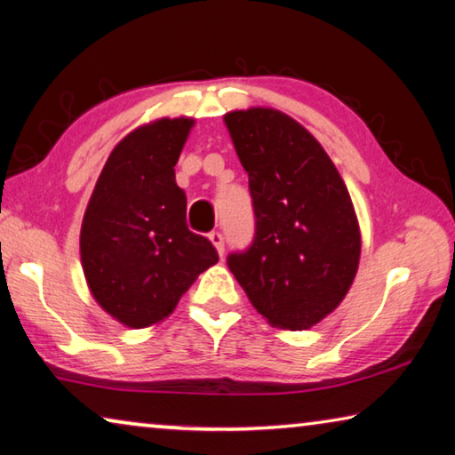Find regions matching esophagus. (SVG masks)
Listing matches in <instances>:
<instances>
[{
  "mask_svg": "<svg viewBox=\"0 0 455 455\" xmlns=\"http://www.w3.org/2000/svg\"><path fill=\"white\" fill-rule=\"evenodd\" d=\"M210 241H212V245L219 251V255L225 253V235L220 233V230H212V233L208 235Z\"/></svg>",
  "mask_w": 455,
  "mask_h": 455,
  "instance_id": "obj_1",
  "label": "esophagus"
}]
</instances>
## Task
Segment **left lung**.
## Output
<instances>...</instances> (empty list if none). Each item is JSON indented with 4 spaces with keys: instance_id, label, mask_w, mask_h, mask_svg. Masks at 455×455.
<instances>
[{
    "instance_id": "obj_1",
    "label": "left lung",
    "mask_w": 455,
    "mask_h": 455,
    "mask_svg": "<svg viewBox=\"0 0 455 455\" xmlns=\"http://www.w3.org/2000/svg\"><path fill=\"white\" fill-rule=\"evenodd\" d=\"M249 175L255 236L227 257L257 313L288 331L310 329L354 282L362 239L349 192L313 134L271 108L228 112Z\"/></svg>"
}]
</instances>
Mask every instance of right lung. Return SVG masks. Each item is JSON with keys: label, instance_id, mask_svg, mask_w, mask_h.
<instances>
[{"label": "right lung", "instance_id": "obj_1", "mask_svg": "<svg viewBox=\"0 0 455 455\" xmlns=\"http://www.w3.org/2000/svg\"><path fill=\"white\" fill-rule=\"evenodd\" d=\"M192 118H161L122 139L101 169L81 225V266L98 304L132 329L173 313L202 271L219 261L186 222L175 163Z\"/></svg>", "mask_w": 455, "mask_h": 455}]
</instances>
